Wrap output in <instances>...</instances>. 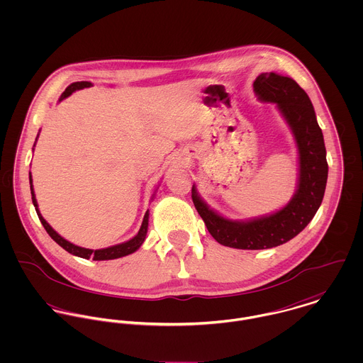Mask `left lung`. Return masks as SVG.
Wrapping results in <instances>:
<instances>
[{
    "label": "left lung",
    "mask_w": 363,
    "mask_h": 363,
    "mask_svg": "<svg viewBox=\"0 0 363 363\" xmlns=\"http://www.w3.org/2000/svg\"><path fill=\"white\" fill-rule=\"evenodd\" d=\"M253 88L259 101L277 104L294 133L299 151V182L292 200L271 215L232 220L208 207L196 186L191 190L194 207L212 238L242 250L277 247L299 235L321 206L328 176L324 138L308 94L292 78L275 72L259 74Z\"/></svg>",
    "instance_id": "8db88e82"
}]
</instances>
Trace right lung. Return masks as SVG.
I'll return each instance as SVG.
<instances>
[{"mask_svg": "<svg viewBox=\"0 0 363 363\" xmlns=\"http://www.w3.org/2000/svg\"><path fill=\"white\" fill-rule=\"evenodd\" d=\"M92 86L91 82H86V81H81V82H74L71 84L64 92L62 95L60 96V102L65 98H68L72 92L75 91H79V89H84V88H89ZM29 183H30V193H32V201H33V206L36 208V212H38V216L42 222V225L45 226L46 232L50 235L52 240L60 245L64 250H67L68 253L77 256V257H82V259H94L96 261H102V259H120V257H124V256H128L134 252H137L141 245L144 243L145 240V236H147V232H148V219H150V211L145 212L144 215V220H143V225L138 230V233L130 239L128 242H124V243H120V245H116V246H111V247H106V249H99V250H92V249H85V247H79V246H75L72 245L71 242L65 240L64 238H61L52 226L46 222V219L42 216L39 208H38V201H36V197H35V191H33V184H32V176L29 173ZM154 197V196H152Z\"/></svg>", "mask_w": 363, "mask_h": 363, "instance_id": "right-lung-1", "label": "right lung"}]
</instances>
